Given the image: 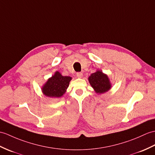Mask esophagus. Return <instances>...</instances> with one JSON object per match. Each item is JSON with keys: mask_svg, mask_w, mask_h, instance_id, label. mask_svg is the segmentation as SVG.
<instances>
[{"mask_svg": "<svg viewBox=\"0 0 155 155\" xmlns=\"http://www.w3.org/2000/svg\"><path fill=\"white\" fill-rule=\"evenodd\" d=\"M77 76L78 78H82V73H81V72H78V73H77Z\"/></svg>", "mask_w": 155, "mask_h": 155, "instance_id": "obj_1", "label": "esophagus"}]
</instances>
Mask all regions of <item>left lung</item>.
<instances>
[{
    "mask_svg": "<svg viewBox=\"0 0 155 155\" xmlns=\"http://www.w3.org/2000/svg\"><path fill=\"white\" fill-rule=\"evenodd\" d=\"M88 81L95 92L98 94H103L107 92L111 87V82L107 75L98 70L91 74L88 77Z\"/></svg>",
    "mask_w": 155,
    "mask_h": 155,
    "instance_id": "obj_1",
    "label": "left lung"
}]
</instances>
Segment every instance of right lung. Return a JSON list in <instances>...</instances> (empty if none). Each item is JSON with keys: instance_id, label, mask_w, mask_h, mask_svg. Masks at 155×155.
Listing matches in <instances>:
<instances>
[{"instance_id": "obj_1", "label": "right lung", "mask_w": 155, "mask_h": 155, "mask_svg": "<svg viewBox=\"0 0 155 155\" xmlns=\"http://www.w3.org/2000/svg\"><path fill=\"white\" fill-rule=\"evenodd\" d=\"M71 79V77L63 76L56 71L42 86L43 94L50 98H60L65 93Z\"/></svg>"}]
</instances>
